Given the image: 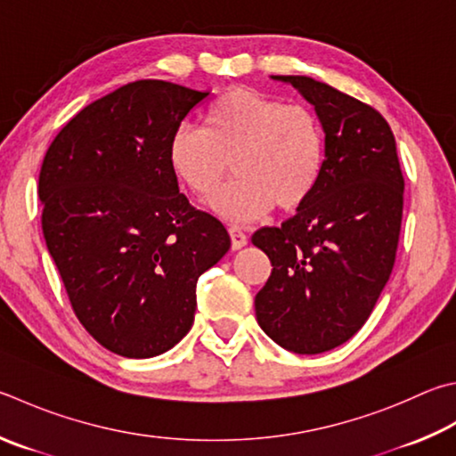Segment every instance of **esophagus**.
<instances>
[{
    "instance_id": "34e87169",
    "label": "esophagus",
    "mask_w": 456,
    "mask_h": 456,
    "mask_svg": "<svg viewBox=\"0 0 456 456\" xmlns=\"http://www.w3.org/2000/svg\"><path fill=\"white\" fill-rule=\"evenodd\" d=\"M229 237H231V247H233V251L241 249V247L249 243V239H247V235L239 227H229Z\"/></svg>"
}]
</instances>
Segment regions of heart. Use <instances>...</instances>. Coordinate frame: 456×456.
Here are the masks:
<instances>
[{
  "label": "heart",
  "instance_id": "b5f03b06",
  "mask_svg": "<svg viewBox=\"0 0 456 456\" xmlns=\"http://www.w3.org/2000/svg\"><path fill=\"white\" fill-rule=\"evenodd\" d=\"M167 157L175 177L203 201L219 193L231 161L237 179L213 209L251 221L273 205L293 211L309 200L322 173L325 139L309 107L233 87L209 105L203 127L183 123L173 131Z\"/></svg>",
  "mask_w": 456,
  "mask_h": 456
}]
</instances>
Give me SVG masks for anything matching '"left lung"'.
Instances as JSON below:
<instances>
[{
	"instance_id": "8db88e82",
	"label": "left lung",
	"mask_w": 456,
	"mask_h": 456,
	"mask_svg": "<svg viewBox=\"0 0 456 456\" xmlns=\"http://www.w3.org/2000/svg\"><path fill=\"white\" fill-rule=\"evenodd\" d=\"M314 107L325 161L313 195L251 237L273 271L255 297L259 327L297 354L335 349L365 325L391 277L404 179L395 135L370 105L305 76H273Z\"/></svg>"
}]
</instances>
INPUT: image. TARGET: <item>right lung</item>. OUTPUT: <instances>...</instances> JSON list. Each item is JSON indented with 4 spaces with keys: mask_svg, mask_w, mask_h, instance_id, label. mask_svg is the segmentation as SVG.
I'll return each instance as SVG.
<instances>
[{
    "mask_svg": "<svg viewBox=\"0 0 456 456\" xmlns=\"http://www.w3.org/2000/svg\"><path fill=\"white\" fill-rule=\"evenodd\" d=\"M207 97L134 81L65 123L41 165V229L73 313L121 357H155L189 333L197 279L231 247L223 223L179 193L167 157Z\"/></svg>",
    "mask_w": 456,
    "mask_h": 456,
    "instance_id": "obj_1",
    "label": "right lung"
}]
</instances>
